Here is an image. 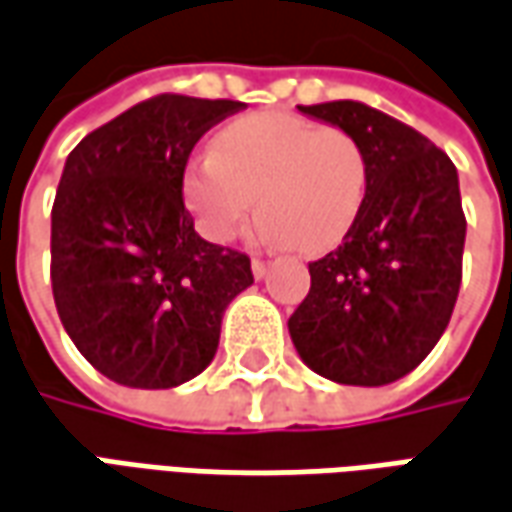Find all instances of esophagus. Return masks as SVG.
<instances>
[{"label": "esophagus", "instance_id": "obj_1", "mask_svg": "<svg viewBox=\"0 0 512 512\" xmlns=\"http://www.w3.org/2000/svg\"><path fill=\"white\" fill-rule=\"evenodd\" d=\"M250 270H253V276L262 281V278L267 276V270H270V264L264 262V259H253V262H250Z\"/></svg>", "mask_w": 512, "mask_h": 512}]
</instances>
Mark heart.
Here are the masks:
<instances>
[{
	"label": "heart",
	"mask_w": 512,
	"mask_h": 512,
	"mask_svg": "<svg viewBox=\"0 0 512 512\" xmlns=\"http://www.w3.org/2000/svg\"><path fill=\"white\" fill-rule=\"evenodd\" d=\"M368 195V155L343 128H315L267 111L217 133L186 169L183 197L214 242H231L256 211L262 231L292 253L315 256L343 242Z\"/></svg>",
	"instance_id": "b5f03b06"
}]
</instances>
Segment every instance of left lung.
<instances>
[{
    "mask_svg": "<svg viewBox=\"0 0 512 512\" xmlns=\"http://www.w3.org/2000/svg\"><path fill=\"white\" fill-rule=\"evenodd\" d=\"M348 130L368 155V195L343 245L309 264L290 317L298 357L354 387L398 382L449 326L463 278L465 214L451 158L365 102L298 105Z\"/></svg>",
    "mask_w": 512,
    "mask_h": 512,
    "instance_id": "obj_1",
    "label": "left lung"
}]
</instances>
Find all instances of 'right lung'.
<instances>
[{
    "label": "right lung",
    "mask_w": 512,
    "mask_h": 512,
    "mask_svg": "<svg viewBox=\"0 0 512 512\" xmlns=\"http://www.w3.org/2000/svg\"><path fill=\"white\" fill-rule=\"evenodd\" d=\"M242 102L161 94L74 147L52 206V295L77 351L111 382L167 390L209 368L245 253L211 245L183 209L197 139Z\"/></svg>",
    "instance_id": "add662e5"
}]
</instances>
